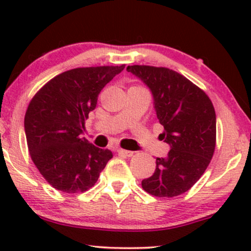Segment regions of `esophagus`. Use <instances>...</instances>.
Here are the masks:
<instances>
[{"mask_svg":"<svg viewBox=\"0 0 251 251\" xmlns=\"http://www.w3.org/2000/svg\"><path fill=\"white\" fill-rule=\"evenodd\" d=\"M118 153L120 154V155H123V156H132L133 152L132 151H126V150H123V149H118Z\"/></svg>","mask_w":251,"mask_h":251,"instance_id":"obj_1","label":"esophagus"}]
</instances>
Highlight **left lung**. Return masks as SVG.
Masks as SVG:
<instances>
[{
	"label": "left lung",
	"instance_id": "obj_1",
	"mask_svg": "<svg viewBox=\"0 0 251 251\" xmlns=\"http://www.w3.org/2000/svg\"><path fill=\"white\" fill-rule=\"evenodd\" d=\"M126 71L153 96V107L170 146L157 157L152 176L142 181L147 193L173 198L190 190L207 169L216 146V113L207 95L190 80L164 67L133 65Z\"/></svg>",
	"mask_w": 251,
	"mask_h": 251
}]
</instances>
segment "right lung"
<instances>
[{"instance_id":"obj_1","label":"right lung","mask_w":251,"mask_h":251,"mask_svg":"<svg viewBox=\"0 0 251 251\" xmlns=\"http://www.w3.org/2000/svg\"><path fill=\"white\" fill-rule=\"evenodd\" d=\"M123 68L125 65L64 72L30 100L24 122L29 154L56 190L65 193L89 190L112 159L111 151L96 147L82 135L98 95Z\"/></svg>"}]
</instances>
